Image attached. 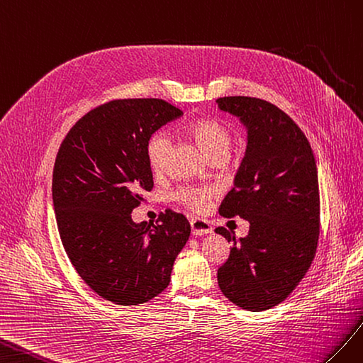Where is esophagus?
<instances>
[{"label": "esophagus", "instance_id": "esophagus-1", "mask_svg": "<svg viewBox=\"0 0 363 363\" xmlns=\"http://www.w3.org/2000/svg\"><path fill=\"white\" fill-rule=\"evenodd\" d=\"M190 226H191V234L193 235H205V234L213 233L211 225L206 220H202V219H191Z\"/></svg>", "mask_w": 363, "mask_h": 363}]
</instances>
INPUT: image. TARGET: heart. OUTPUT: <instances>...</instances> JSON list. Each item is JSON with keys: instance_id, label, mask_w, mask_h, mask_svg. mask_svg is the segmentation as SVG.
Segmentation results:
<instances>
[{"instance_id": "1", "label": "heart", "mask_w": 363, "mask_h": 363, "mask_svg": "<svg viewBox=\"0 0 363 363\" xmlns=\"http://www.w3.org/2000/svg\"><path fill=\"white\" fill-rule=\"evenodd\" d=\"M190 137L198 143V146L206 155V158H226L234 143V135L231 129L225 123L214 118H202L190 124L189 128ZM170 137L167 132L158 130L147 140L146 144V158L150 169L155 173H161L165 169L167 155L170 150ZM214 187H182L174 193L176 201L187 206L189 210L201 213L203 211L211 199L216 196Z\"/></svg>"}]
</instances>
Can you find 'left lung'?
<instances>
[{
    "label": "left lung",
    "instance_id": "left-lung-1",
    "mask_svg": "<svg viewBox=\"0 0 363 363\" xmlns=\"http://www.w3.org/2000/svg\"><path fill=\"white\" fill-rule=\"evenodd\" d=\"M216 103L240 117L250 133L246 157L219 213L251 225L240 240L226 228H216L233 242L217 281L231 303L262 312L294 292L315 258L320 228L318 169L303 130L272 103L243 96Z\"/></svg>",
    "mask_w": 363,
    "mask_h": 363
}]
</instances>
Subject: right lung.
Returning a JSON list of instances; mask_svg holds the SVG:
<instances>
[{
	"label": "right lung",
	"instance_id": "obj_1",
	"mask_svg": "<svg viewBox=\"0 0 363 363\" xmlns=\"http://www.w3.org/2000/svg\"><path fill=\"white\" fill-rule=\"evenodd\" d=\"M181 116L161 99L109 100L72 124L57 150L53 203L62 245L91 291L113 304L158 296L189 240L181 213L167 208L155 223L130 217L153 189L147 140Z\"/></svg>",
	"mask_w": 363,
	"mask_h": 363
}]
</instances>
